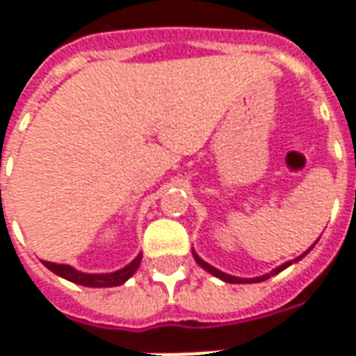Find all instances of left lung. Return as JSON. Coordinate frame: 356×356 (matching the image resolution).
<instances>
[{
	"label": "left lung",
	"mask_w": 356,
	"mask_h": 356,
	"mask_svg": "<svg viewBox=\"0 0 356 356\" xmlns=\"http://www.w3.org/2000/svg\"><path fill=\"white\" fill-rule=\"evenodd\" d=\"M307 252H309V250H307ZM307 252H305V254H307ZM305 254H303V255H305ZM303 255H301V257H303ZM301 257H298V259H293V261H299V259H301ZM194 259H196V263H198V265H200V267L206 268V270H208V273H211V275L217 276V278H221V280H225V282H231V284L263 282V280H267V278H270V276H275L276 273H280V270H284V268H286V267H290L291 263H293V261L284 263V265H280V267H278V268H275V270H273V273H268V275H265V276H259V278H238V276L225 275V273H221V270H219V268L211 267V265H208V263H206V261H202L200 257H198V255H196V254H194Z\"/></svg>",
	"instance_id": "1"
}]
</instances>
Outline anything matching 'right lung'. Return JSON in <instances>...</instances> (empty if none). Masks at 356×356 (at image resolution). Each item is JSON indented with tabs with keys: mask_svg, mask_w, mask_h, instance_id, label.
<instances>
[{
	"mask_svg": "<svg viewBox=\"0 0 356 356\" xmlns=\"http://www.w3.org/2000/svg\"><path fill=\"white\" fill-rule=\"evenodd\" d=\"M140 259H143V254L137 255L127 267L120 268L116 273H108V275H86V273H80V270L72 268L70 265H57V263L51 261H43V265L49 268V270H53L55 275L63 276V278L70 280V282L81 284V286H89V288H110V286H120V284H124L125 280L139 268Z\"/></svg>",
	"mask_w": 356,
	"mask_h": 356,
	"instance_id": "obj_1",
	"label": "right lung"
}]
</instances>
